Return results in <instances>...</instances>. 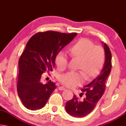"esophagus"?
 <instances>
[{"label": "esophagus", "instance_id": "1", "mask_svg": "<svg viewBox=\"0 0 126 126\" xmlns=\"http://www.w3.org/2000/svg\"><path fill=\"white\" fill-rule=\"evenodd\" d=\"M65 87H62V86H61V87H58V89L59 90H60V91H64V90H65Z\"/></svg>", "mask_w": 126, "mask_h": 126}]
</instances>
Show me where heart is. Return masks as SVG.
<instances>
[{"mask_svg": "<svg viewBox=\"0 0 126 126\" xmlns=\"http://www.w3.org/2000/svg\"><path fill=\"white\" fill-rule=\"evenodd\" d=\"M69 53L72 58L79 59L78 68L83 71L88 78L97 76L104 62V52L102 48L95 46L91 40L80 39L71 46ZM55 63L61 71L68 65V58L63 52H59L55 58ZM83 74L80 72H69L61 76L59 80L65 86L74 87L83 82Z\"/></svg>", "mask_w": 126, "mask_h": 126, "instance_id": "heart-1", "label": "heart"}]
</instances>
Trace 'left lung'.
I'll use <instances>...</instances> for the list:
<instances>
[{"mask_svg": "<svg viewBox=\"0 0 126 126\" xmlns=\"http://www.w3.org/2000/svg\"><path fill=\"white\" fill-rule=\"evenodd\" d=\"M102 43L105 52L103 67L99 75L82 89V91L86 93L83 101H78V98L74 95L73 99L66 103V111L72 116L80 118L90 113L103 94L106 80L111 71L112 54L108 46L103 42Z\"/></svg>", "mask_w": 126, "mask_h": 126, "instance_id": "1", "label": "left lung"}]
</instances>
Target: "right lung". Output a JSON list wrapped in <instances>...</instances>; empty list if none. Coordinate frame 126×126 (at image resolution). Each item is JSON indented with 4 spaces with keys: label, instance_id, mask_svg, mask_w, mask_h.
<instances>
[{
    "label": "right lung",
    "instance_id": "right-lung-1",
    "mask_svg": "<svg viewBox=\"0 0 126 126\" xmlns=\"http://www.w3.org/2000/svg\"><path fill=\"white\" fill-rule=\"evenodd\" d=\"M77 35L48 31L35 34L28 42L19 61L17 84L18 96L27 109L40 110L46 105L56 86L51 81L42 84V74L52 71L57 53Z\"/></svg>",
    "mask_w": 126,
    "mask_h": 126
}]
</instances>
